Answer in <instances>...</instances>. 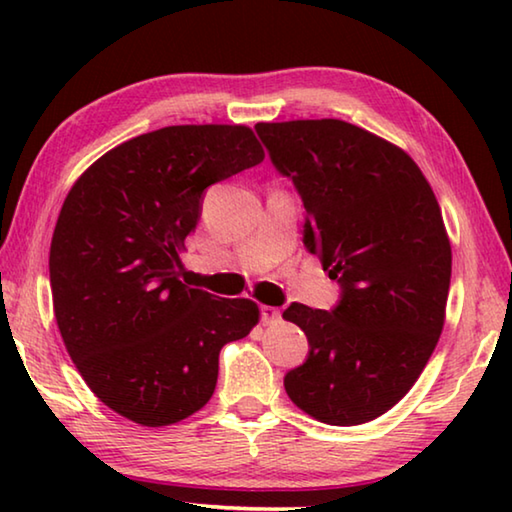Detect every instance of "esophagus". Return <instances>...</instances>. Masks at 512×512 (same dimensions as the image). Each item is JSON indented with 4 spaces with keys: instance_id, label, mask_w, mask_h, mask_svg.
Instances as JSON below:
<instances>
[{
    "instance_id": "34e87169",
    "label": "esophagus",
    "mask_w": 512,
    "mask_h": 512,
    "mask_svg": "<svg viewBox=\"0 0 512 512\" xmlns=\"http://www.w3.org/2000/svg\"><path fill=\"white\" fill-rule=\"evenodd\" d=\"M259 316H262V323H277V320L282 318V311L277 309V307H268V305H264L262 309H259Z\"/></svg>"
}]
</instances>
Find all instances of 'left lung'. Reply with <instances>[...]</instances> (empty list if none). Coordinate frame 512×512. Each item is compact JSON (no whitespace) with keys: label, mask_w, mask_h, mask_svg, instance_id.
<instances>
[{"label":"left lung","mask_w":512,"mask_h":512,"mask_svg":"<svg viewBox=\"0 0 512 512\" xmlns=\"http://www.w3.org/2000/svg\"><path fill=\"white\" fill-rule=\"evenodd\" d=\"M255 131L302 198L305 248L341 287L329 311L284 309L309 341L284 388L325 424L375 420L411 391L443 332L452 246L436 196L402 149L348 121Z\"/></svg>","instance_id":"8db88e82"}]
</instances>
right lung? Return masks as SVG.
<instances>
[{"label": "right lung", "mask_w": 512, "mask_h": 512, "mask_svg": "<svg viewBox=\"0 0 512 512\" xmlns=\"http://www.w3.org/2000/svg\"><path fill=\"white\" fill-rule=\"evenodd\" d=\"M264 160L246 126H167L115 146L76 180L49 250L65 348L99 400L142 427L210 402L225 343L259 309L178 280L205 189Z\"/></svg>", "instance_id": "1"}]
</instances>
